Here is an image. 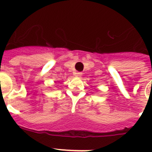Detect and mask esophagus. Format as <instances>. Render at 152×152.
<instances>
[{
  "instance_id": "obj_1",
  "label": "esophagus",
  "mask_w": 152,
  "mask_h": 152,
  "mask_svg": "<svg viewBox=\"0 0 152 152\" xmlns=\"http://www.w3.org/2000/svg\"><path fill=\"white\" fill-rule=\"evenodd\" d=\"M75 76H77V77H81L82 76V72H76L75 73Z\"/></svg>"
}]
</instances>
